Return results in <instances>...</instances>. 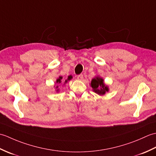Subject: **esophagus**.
Listing matches in <instances>:
<instances>
[{"mask_svg":"<svg viewBox=\"0 0 156 156\" xmlns=\"http://www.w3.org/2000/svg\"><path fill=\"white\" fill-rule=\"evenodd\" d=\"M83 78H84V76L82 74H80V75L77 76V79L79 80H83Z\"/></svg>","mask_w":156,"mask_h":156,"instance_id":"34e87169","label":"esophagus"}]
</instances>
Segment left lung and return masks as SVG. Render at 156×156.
Wrapping results in <instances>:
<instances>
[{
    "label": "left lung",
    "instance_id": "1",
    "mask_svg": "<svg viewBox=\"0 0 156 156\" xmlns=\"http://www.w3.org/2000/svg\"><path fill=\"white\" fill-rule=\"evenodd\" d=\"M91 87L93 90L98 94H105L108 91V88L104 84L103 79L100 77H95L91 81Z\"/></svg>",
    "mask_w": 156,
    "mask_h": 156
}]
</instances>
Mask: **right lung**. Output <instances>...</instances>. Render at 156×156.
I'll return each mask as SVG.
<instances>
[{
  "mask_svg": "<svg viewBox=\"0 0 156 156\" xmlns=\"http://www.w3.org/2000/svg\"><path fill=\"white\" fill-rule=\"evenodd\" d=\"M72 78V76H68V80H65V82H64V83H66V82H68V80H71ZM62 76H59V78H58V79H57V80H56V83H57V84L61 83V82H62ZM58 88V86H56L55 88ZM58 90H59V89H57V91H58Z\"/></svg>",
  "mask_w": 156,
  "mask_h": 156,
  "instance_id": "right-lung-1",
  "label": "right lung"
}]
</instances>
